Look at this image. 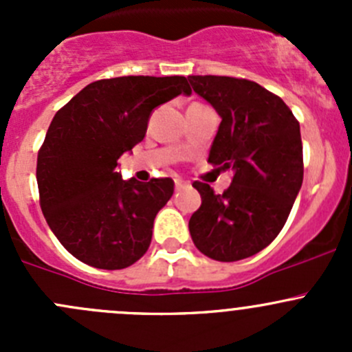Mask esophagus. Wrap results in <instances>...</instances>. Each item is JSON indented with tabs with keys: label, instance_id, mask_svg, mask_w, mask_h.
Returning <instances> with one entry per match:
<instances>
[{
	"label": "esophagus",
	"instance_id": "obj_1",
	"mask_svg": "<svg viewBox=\"0 0 352 352\" xmlns=\"http://www.w3.org/2000/svg\"><path fill=\"white\" fill-rule=\"evenodd\" d=\"M186 187V182L182 179H175V189L177 190H182Z\"/></svg>",
	"mask_w": 352,
	"mask_h": 352
}]
</instances>
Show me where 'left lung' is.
Wrapping results in <instances>:
<instances>
[{
	"mask_svg": "<svg viewBox=\"0 0 352 352\" xmlns=\"http://www.w3.org/2000/svg\"><path fill=\"white\" fill-rule=\"evenodd\" d=\"M187 80L221 117L208 162L233 172L223 194L194 182L202 202L190 216V236L209 258L242 261L279 235L300 192V124L278 95L255 81L211 74Z\"/></svg>",
	"mask_w": 352,
	"mask_h": 352,
	"instance_id": "left-lung-1",
	"label": "left lung"
}]
</instances>
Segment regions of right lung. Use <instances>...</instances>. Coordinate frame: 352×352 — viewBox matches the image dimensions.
<instances>
[{
    "label": "right lung",
    "instance_id": "add662e5",
    "mask_svg": "<svg viewBox=\"0 0 352 352\" xmlns=\"http://www.w3.org/2000/svg\"><path fill=\"white\" fill-rule=\"evenodd\" d=\"M190 95L184 76H120L87 85L59 110L37 156L41 208L71 255L124 269L146 254L172 179L124 180L119 158L143 141L158 105Z\"/></svg>",
    "mask_w": 352,
    "mask_h": 352
}]
</instances>
